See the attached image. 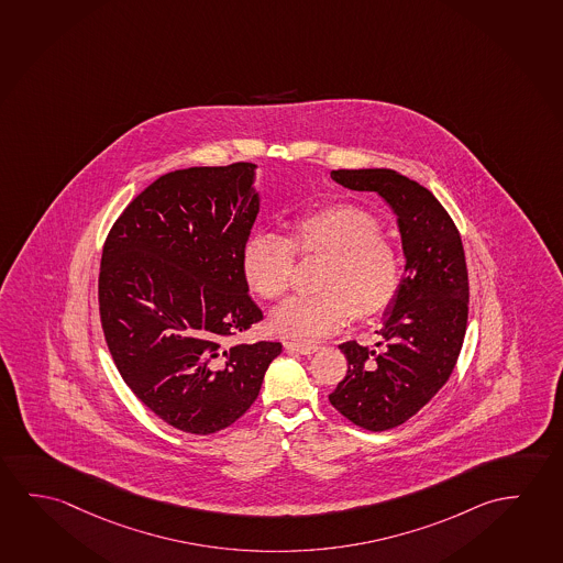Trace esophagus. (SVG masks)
Listing matches in <instances>:
<instances>
[{"label": "esophagus", "instance_id": "obj_1", "mask_svg": "<svg viewBox=\"0 0 563 563\" xmlns=\"http://www.w3.org/2000/svg\"><path fill=\"white\" fill-rule=\"evenodd\" d=\"M284 349L287 352H297V354H303V356H311L312 352H317L314 344H301V342H284Z\"/></svg>", "mask_w": 563, "mask_h": 563}]
</instances>
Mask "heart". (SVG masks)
I'll return each mask as SVG.
<instances>
[{"mask_svg":"<svg viewBox=\"0 0 563 563\" xmlns=\"http://www.w3.org/2000/svg\"><path fill=\"white\" fill-rule=\"evenodd\" d=\"M295 254L324 258L319 294L287 299L272 312L269 327L287 339L321 340L349 321L379 317L401 286V256L374 214L334 203L295 219L289 236L254 232L242 249L241 272L252 294L279 299L294 274Z\"/></svg>","mask_w":563,"mask_h":563,"instance_id":"b5f03b06","label":"heart"}]
</instances>
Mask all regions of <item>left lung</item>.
I'll return each mask as SVG.
<instances>
[{"mask_svg":"<svg viewBox=\"0 0 563 563\" xmlns=\"http://www.w3.org/2000/svg\"><path fill=\"white\" fill-rule=\"evenodd\" d=\"M354 191L384 197L401 232L405 274L384 312L377 349L340 344L346 377L329 395L332 407L362 429H395L437 395L454 369L467 327L470 284L462 236L429 189L387 168L332 170Z\"/></svg>","mask_w":563,"mask_h":563,"instance_id":"left-lung-1","label":"left lung"}]
</instances>
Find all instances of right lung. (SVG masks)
I'll use <instances>...</instances> for the list:
<instances>
[{
    "label": "right lung",
    "mask_w": 563,
    "mask_h": 563,
    "mask_svg": "<svg viewBox=\"0 0 563 563\" xmlns=\"http://www.w3.org/2000/svg\"><path fill=\"white\" fill-rule=\"evenodd\" d=\"M256 164L170 172L134 197L103 244L99 317L131 391L189 434L231 427L279 342L232 344L262 321L241 272L260 211Z\"/></svg>",
    "instance_id": "add662e5"
}]
</instances>
